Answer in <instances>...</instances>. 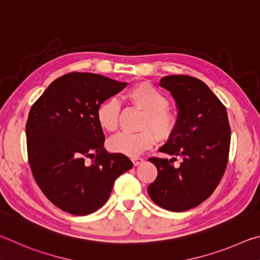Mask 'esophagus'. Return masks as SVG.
Wrapping results in <instances>:
<instances>
[{"label":"esophagus","mask_w":260,"mask_h":260,"mask_svg":"<svg viewBox=\"0 0 260 260\" xmlns=\"http://www.w3.org/2000/svg\"><path fill=\"white\" fill-rule=\"evenodd\" d=\"M131 160H133V163H134V166H139V165H142V163L144 162V158H142V157H133L131 158Z\"/></svg>","instance_id":"1"}]
</instances>
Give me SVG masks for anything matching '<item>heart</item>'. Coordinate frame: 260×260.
I'll return each instance as SVG.
<instances>
[{
	"instance_id": "obj_1",
	"label": "heart",
	"mask_w": 260,
	"mask_h": 260,
	"mask_svg": "<svg viewBox=\"0 0 260 260\" xmlns=\"http://www.w3.org/2000/svg\"><path fill=\"white\" fill-rule=\"evenodd\" d=\"M126 99L145 112L142 127H152L158 138L168 139L175 131L177 118L168 109V99L155 86L143 82L127 90ZM120 107L116 100L108 99L102 103L95 112L99 126L112 133L117 127ZM156 143V136L152 130L145 129L137 134L120 133L108 140L109 151L127 156H137Z\"/></svg>"
}]
</instances>
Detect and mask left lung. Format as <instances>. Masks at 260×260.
Returning <instances> with one entry per match:
<instances>
[{
	"instance_id": "8db88e82",
	"label": "left lung",
	"mask_w": 260,
	"mask_h": 260,
	"mask_svg": "<svg viewBox=\"0 0 260 260\" xmlns=\"http://www.w3.org/2000/svg\"><path fill=\"white\" fill-rule=\"evenodd\" d=\"M171 93L178 115L175 131L158 149L180 156L179 167L168 158L151 157L157 177L147 192L154 203L169 211H186L210 197L229 161L231 127L224 105L201 80L169 75L160 81Z\"/></svg>"
}]
</instances>
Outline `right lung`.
Returning <instances> with one entry per match:
<instances>
[{
  "mask_svg": "<svg viewBox=\"0 0 260 260\" xmlns=\"http://www.w3.org/2000/svg\"><path fill=\"white\" fill-rule=\"evenodd\" d=\"M93 73L58 77L31 106L26 123L31 174L62 211L85 216L102 208L114 181L133 168L130 158L104 148L98 106L126 86ZM86 158L93 162L86 164Z\"/></svg>",
  "mask_w": 260,
  "mask_h": 260,
  "instance_id": "1",
  "label": "right lung"
}]
</instances>
